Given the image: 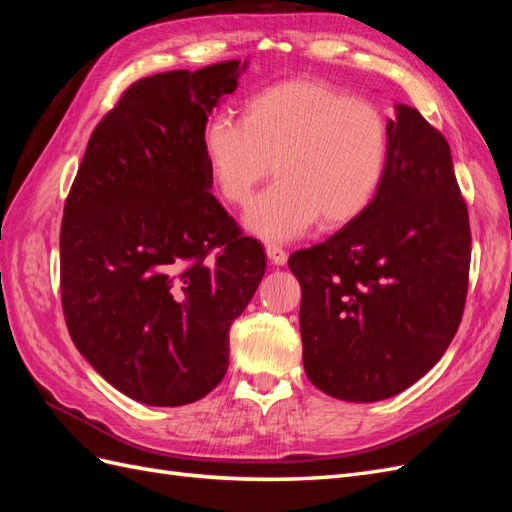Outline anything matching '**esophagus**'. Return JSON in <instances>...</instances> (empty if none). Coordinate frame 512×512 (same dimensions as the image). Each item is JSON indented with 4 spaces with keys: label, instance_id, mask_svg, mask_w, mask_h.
Masks as SVG:
<instances>
[{
    "label": "esophagus",
    "instance_id": "34e87169",
    "mask_svg": "<svg viewBox=\"0 0 512 512\" xmlns=\"http://www.w3.org/2000/svg\"><path fill=\"white\" fill-rule=\"evenodd\" d=\"M265 252H267V256H269V260L273 262V265H277V267L286 265L288 254L282 250L280 245H275V243H267V245H265Z\"/></svg>",
    "mask_w": 512,
    "mask_h": 512
}]
</instances>
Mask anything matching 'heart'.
I'll list each match as a JSON object with an SVG mask.
<instances>
[{
  "instance_id": "heart-1",
  "label": "heart",
  "mask_w": 512,
  "mask_h": 512,
  "mask_svg": "<svg viewBox=\"0 0 512 512\" xmlns=\"http://www.w3.org/2000/svg\"><path fill=\"white\" fill-rule=\"evenodd\" d=\"M203 149L215 188L235 207H247L273 168L280 181L254 200L245 224L288 241L318 220L344 228L371 207L389 160V121L331 83L292 79L247 98L239 121L215 117Z\"/></svg>"
}]
</instances>
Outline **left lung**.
I'll return each instance as SVG.
<instances>
[{
    "instance_id": "obj_1",
    "label": "left lung",
    "mask_w": 512,
    "mask_h": 512,
    "mask_svg": "<svg viewBox=\"0 0 512 512\" xmlns=\"http://www.w3.org/2000/svg\"><path fill=\"white\" fill-rule=\"evenodd\" d=\"M470 254L451 147L416 108L397 104L374 203L288 258L301 284L307 378L344 401H380L423 378L459 329Z\"/></svg>"
}]
</instances>
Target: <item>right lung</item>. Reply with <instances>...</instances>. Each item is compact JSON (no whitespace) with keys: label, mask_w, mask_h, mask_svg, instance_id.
Listing matches in <instances>:
<instances>
[{"label":"right lung","mask_w":512,"mask_h":512,"mask_svg":"<svg viewBox=\"0 0 512 512\" xmlns=\"http://www.w3.org/2000/svg\"><path fill=\"white\" fill-rule=\"evenodd\" d=\"M239 59L147 76L91 132L59 232L74 346L117 391L185 406L228 369V331L265 275L211 190L203 134Z\"/></svg>","instance_id":"1"}]
</instances>
